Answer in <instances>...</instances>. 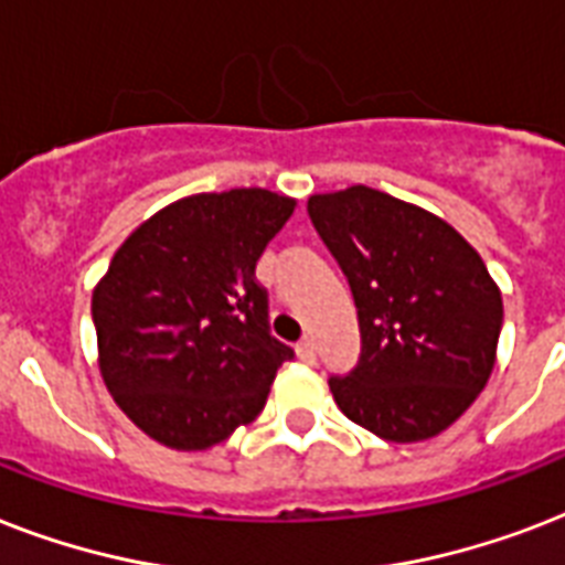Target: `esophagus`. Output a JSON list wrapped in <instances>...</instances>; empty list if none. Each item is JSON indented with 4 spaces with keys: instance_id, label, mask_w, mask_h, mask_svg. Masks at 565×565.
<instances>
[{
    "instance_id": "esophagus-1",
    "label": "esophagus",
    "mask_w": 565,
    "mask_h": 565,
    "mask_svg": "<svg viewBox=\"0 0 565 565\" xmlns=\"http://www.w3.org/2000/svg\"><path fill=\"white\" fill-rule=\"evenodd\" d=\"M296 354H299V361L317 363V349H313V340H301V343L296 345Z\"/></svg>"
}]
</instances>
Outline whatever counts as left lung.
Listing matches in <instances>:
<instances>
[{"mask_svg": "<svg viewBox=\"0 0 565 565\" xmlns=\"http://www.w3.org/2000/svg\"><path fill=\"white\" fill-rule=\"evenodd\" d=\"M313 228L352 287L361 358L328 386L340 411L390 443L437 437L495 363L501 292L448 222L372 188L310 195Z\"/></svg>", "mask_w": 565, "mask_h": 565, "instance_id": "1", "label": "left lung"}]
</instances>
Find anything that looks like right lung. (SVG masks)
<instances>
[{
  "instance_id": "obj_1",
  "label": "right lung",
  "mask_w": 565,
  "mask_h": 565,
  "mask_svg": "<svg viewBox=\"0 0 565 565\" xmlns=\"http://www.w3.org/2000/svg\"><path fill=\"white\" fill-rule=\"evenodd\" d=\"M292 207L260 188L181 199L119 246L93 292L102 377L163 446L228 439L296 358L269 331V292L255 275Z\"/></svg>"
}]
</instances>
